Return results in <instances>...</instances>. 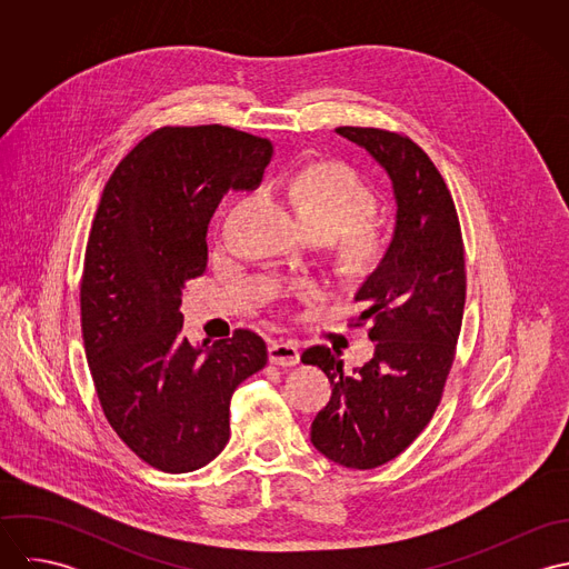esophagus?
I'll return each instance as SVG.
<instances>
[{
  "label": "esophagus",
  "instance_id": "obj_1",
  "mask_svg": "<svg viewBox=\"0 0 569 569\" xmlns=\"http://www.w3.org/2000/svg\"><path fill=\"white\" fill-rule=\"evenodd\" d=\"M269 361L276 363V366H282V368H291L300 361V350H298V343L296 341H271L269 343Z\"/></svg>",
  "mask_w": 569,
  "mask_h": 569
}]
</instances>
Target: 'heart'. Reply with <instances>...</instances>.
<instances>
[{
    "label": "heart",
    "mask_w": 569,
    "mask_h": 569,
    "mask_svg": "<svg viewBox=\"0 0 569 569\" xmlns=\"http://www.w3.org/2000/svg\"><path fill=\"white\" fill-rule=\"evenodd\" d=\"M291 201L311 234L337 239L353 230L343 241V262L350 269H368L381 256L383 239L370 228H358L375 217L377 199L350 168L320 163L302 170L291 181ZM300 291L311 293V287Z\"/></svg>",
    "instance_id": "heart-1"
}]
</instances>
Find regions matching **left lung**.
<instances>
[{
  "mask_svg": "<svg viewBox=\"0 0 569 569\" xmlns=\"http://www.w3.org/2000/svg\"><path fill=\"white\" fill-rule=\"evenodd\" d=\"M361 147L392 181V241L355 293L375 355L352 375L326 346L302 352L322 368L330 401L311 425V442L348 469H375L413 442L440 403L465 311V247L453 199L427 153L399 133L335 129Z\"/></svg>",
  "mask_w": 569,
  "mask_h": 569,
  "instance_id": "1",
  "label": "left lung"
}]
</instances>
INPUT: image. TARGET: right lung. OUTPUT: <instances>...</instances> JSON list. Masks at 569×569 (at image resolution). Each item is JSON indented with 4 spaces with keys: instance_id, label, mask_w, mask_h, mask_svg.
I'll return each instance as SVG.
<instances>
[{
    "instance_id": "1",
    "label": "right lung",
    "mask_w": 569,
    "mask_h": 569,
    "mask_svg": "<svg viewBox=\"0 0 569 569\" xmlns=\"http://www.w3.org/2000/svg\"><path fill=\"white\" fill-rule=\"evenodd\" d=\"M271 142L243 131L163 127L109 177L84 251V355L102 411L124 445L166 473L214 460L230 399L264 368L267 346L239 328L214 343L181 332L183 282L206 271L208 223L228 190L258 188Z\"/></svg>"
}]
</instances>
